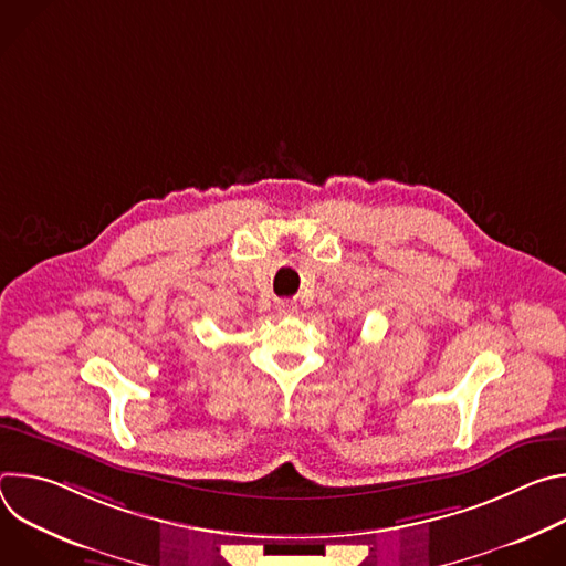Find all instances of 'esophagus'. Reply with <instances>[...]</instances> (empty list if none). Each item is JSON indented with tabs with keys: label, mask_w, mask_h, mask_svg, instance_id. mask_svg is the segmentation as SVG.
<instances>
[{
	"label": "esophagus",
	"mask_w": 566,
	"mask_h": 566,
	"mask_svg": "<svg viewBox=\"0 0 566 566\" xmlns=\"http://www.w3.org/2000/svg\"><path fill=\"white\" fill-rule=\"evenodd\" d=\"M295 311H297V306H295L293 302H280V304H277V313H280V315H284V317L293 315Z\"/></svg>",
	"instance_id": "1"
}]
</instances>
